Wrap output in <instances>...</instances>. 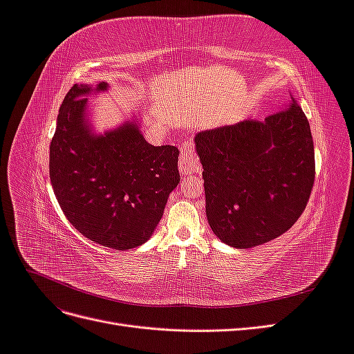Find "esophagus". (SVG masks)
<instances>
[{
	"mask_svg": "<svg viewBox=\"0 0 354 354\" xmlns=\"http://www.w3.org/2000/svg\"><path fill=\"white\" fill-rule=\"evenodd\" d=\"M178 169L181 176H187L190 173H196L201 169L199 159L196 158V153L194 149H192L190 143H186L181 147V153L178 159Z\"/></svg>",
	"mask_w": 354,
	"mask_h": 354,
	"instance_id": "esophagus-1",
	"label": "esophagus"
}]
</instances>
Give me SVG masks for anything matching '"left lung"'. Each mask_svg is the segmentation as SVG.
Segmentation results:
<instances>
[{"label":"left lung","mask_w":354,"mask_h":354,"mask_svg":"<svg viewBox=\"0 0 354 354\" xmlns=\"http://www.w3.org/2000/svg\"><path fill=\"white\" fill-rule=\"evenodd\" d=\"M207 218L233 248H252L292 227L315 183L310 125L295 97L263 121H241L195 136Z\"/></svg>","instance_id":"obj_1"}]
</instances>
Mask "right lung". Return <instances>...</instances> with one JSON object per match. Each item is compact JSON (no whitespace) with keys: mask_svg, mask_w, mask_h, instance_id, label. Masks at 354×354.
Segmentation results:
<instances>
[{"mask_svg":"<svg viewBox=\"0 0 354 354\" xmlns=\"http://www.w3.org/2000/svg\"><path fill=\"white\" fill-rule=\"evenodd\" d=\"M75 84L63 100L50 145V178L59 205L85 238L127 251L151 239L177 185L178 149L149 145L138 120L104 134L88 122L87 95L106 91Z\"/></svg>","mask_w":354,"mask_h":354,"instance_id":"obj_1","label":"right lung"}]
</instances>
